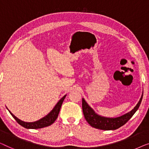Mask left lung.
<instances>
[{
    "label": "left lung",
    "mask_w": 149,
    "mask_h": 149,
    "mask_svg": "<svg viewBox=\"0 0 149 149\" xmlns=\"http://www.w3.org/2000/svg\"><path fill=\"white\" fill-rule=\"evenodd\" d=\"M142 96H143V93L136 106L131 111L120 117H115V118L102 117L96 113L95 111L88 105L86 100L82 98V111L84 116L87 122L92 127H95L96 129L102 130H114L126 123L130 120V119L134 116V114L139 108L140 104L142 102Z\"/></svg>",
    "instance_id": "1"
}]
</instances>
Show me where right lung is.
I'll return each instance as SVG.
<instances>
[{"label": "right lung", "instance_id": "right-lung-1", "mask_svg": "<svg viewBox=\"0 0 149 149\" xmlns=\"http://www.w3.org/2000/svg\"><path fill=\"white\" fill-rule=\"evenodd\" d=\"M66 95H65L63 97L61 98V99L58 100V102L56 103V104L54 106L53 109L51 111V112L49 113L47 116L45 117H42V118L39 119L36 121H34V122H25L24 121L20 120L19 119H18L17 117L14 116L12 113L9 110L10 113H11L13 117L15 119L19 124L22 125V126L24 127L25 128L27 129H39V128H42V127H47L51 125V124L54 122V121L56 120V118H57L58 115L59 113L61 107L62 103L63 102V100L65 98Z\"/></svg>", "mask_w": 149, "mask_h": 149}]
</instances>
